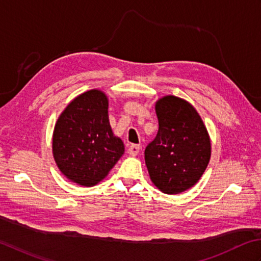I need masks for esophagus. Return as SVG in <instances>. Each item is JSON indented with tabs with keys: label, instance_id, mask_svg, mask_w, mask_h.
Listing matches in <instances>:
<instances>
[{
	"label": "esophagus",
	"instance_id": "obj_1",
	"mask_svg": "<svg viewBox=\"0 0 261 261\" xmlns=\"http://www.w3.org/2000/svg\"><path fill=\"white\" fill-rule=\"evenodd\" d=\"M128 154L129 155H137V153L140 152V145H137V144H132L129 147H128Z\"/></svg>",
	"mask_w": 261,
	"mask_h": 261
}]
</instances>
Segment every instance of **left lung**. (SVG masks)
Masks as SVG:
<instances>
[{"mask_svg":"<svg viewBox=\"0 0 261 261\" xmlns=\"http://www.w3.org/2000/svg\"><path fill=\"white\" fill-rule=\"evenodd\" d=\"M159 130L145 147L152 182L164 194L189 189L203 175L211 158L208 133L187 101L167 95L155 105Z\"/></svg>","mask_w":261,"mask_h":261,"instance_id":"left-lung-1","label":"left lung"}]
</instances>
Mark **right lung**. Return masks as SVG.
I'll return each mask as SVG.
<instances>
[{"instance_id": "right-lung-1", "label": "right lung", "mask_w": 261, "mask_h": 261, "mask_svg": "<svg viewBox=\"0 0 261 261\" xmlns=\"http://www.w3.org/2000/svg\"><path fill=\"white\" fill-rule=\"evenodd\" d=\"M124 143L113 134L108 99L99 90L80 94L55 125L53 153L57 167L72 181L93 186L124 154Z\"/></svg>"}]
</instances>
